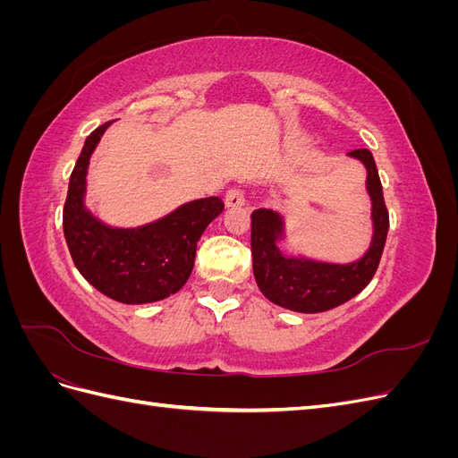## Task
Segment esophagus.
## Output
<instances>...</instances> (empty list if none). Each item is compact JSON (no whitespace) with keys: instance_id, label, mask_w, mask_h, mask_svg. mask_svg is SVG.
I'll use <instances>...</instances> for the list:
<instances>
[{"instance_id":"1","label":"esophagus","mask_w":458,"mask_h":458,"mask_svg":"<svg viewBox=\"0 0 458 458\" xmlns=\"http://www.w3.org/2000/svg\"><path fill=\"white\" fill-rule=\"evenodd\" d=\"M227 208H242L244 206V192L241 189H231L225 195Z\"/></svg>"}]
</instances>
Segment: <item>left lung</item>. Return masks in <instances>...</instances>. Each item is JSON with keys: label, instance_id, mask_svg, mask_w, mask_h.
<instances>
[{"label": "left lung", "instance_id": "1", "mask_svg": "<svg viewBox=\"0 0 458 458\" xmlns=\"http://www.w3.org/2000/svg\"><path fill=\"white\" fill-rule=\"evenodd\" d=\"M348 157L365 165V189L370 199L372 237L361 258L340 263L288 250L284 217L271 208L252 212L254 276L261 294L276 306L298 313L328 311L361 293L378 269L390 229L378 170L367 148L352 150Z\"/></svg>", "mask_w": 458, "mask_h": 458}]
</instances>
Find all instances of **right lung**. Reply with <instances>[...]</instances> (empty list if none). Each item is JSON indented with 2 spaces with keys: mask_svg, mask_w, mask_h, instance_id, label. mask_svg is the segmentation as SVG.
<instances>
[{
  "mask_svg": "<svg viewBox=\"0 0 458 458\" xmlns=\"http://www.w3.org/2000/svg\"><path fill=\"white\" fill-rule=\"evenodd\" d=\"M113 122L91 131L68 183L63 210L64 239L81 276L120 303H152L183 288L195 266L204 229L224 212V200L208 197L177 206L150 224L114 227L86 204L91 155Z\"/></svg>",
  "mask_w": 458,
  "mask_h": 458,
  "instance_id": "obj_1",
  "label": "right lung"
}]
</instances>
